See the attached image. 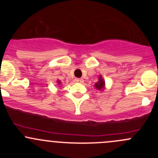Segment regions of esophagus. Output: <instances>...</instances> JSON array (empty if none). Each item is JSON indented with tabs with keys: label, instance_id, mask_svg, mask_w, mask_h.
<instances>
[{
	"label": "esophagus",
	"instance_id": "esophagus-1",
	"mask_svg": "<svg viewBox=\"0 0 158 158\" xmlns=\"http://www.w3.org/2000/svg\"><path fill=\"white\" fill-rule=\"evenodd\" d=\"M75 81H76V82H79V83H82V82H83V79H79V78H77V79H75Z\"/></svg>",
	"mask_w": 158,
	"mask_h": 158
}]
</instances>
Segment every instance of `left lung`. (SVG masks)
Masks as SVG:
<instances>
[{"label": "left lung", "instance_id": "8db88e82", "mask_svg": "<svg viewBox=\"0 0 158 158\" xmlns=\"http://www.w3.org/2000/svg\"><path fill=\"white\" fill-rule=\"evenodd\" d=\"M94 86H95V88L96 89V90L100 91V92H103V91L106 89V82H105L102 76H98V82H95Z\"/></svg>", "mask_w": 158, "mask_h": 158}]
</instances>
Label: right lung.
<instances>
[{"label": "right lung", "mask_w": 158, "mask_h": 158, "mask_svg": "<svg viewBox=\"0 0 158 158\" xmlns=\"http://www.w3.org/2000/svg\"><path fill=\"white\" fill-rule=\"evenodd\" d=\"M56 82H57V85H61V81L59 80V79H57Z\"/></svg>", "instance_id": "obj_1"}]
</instances>
